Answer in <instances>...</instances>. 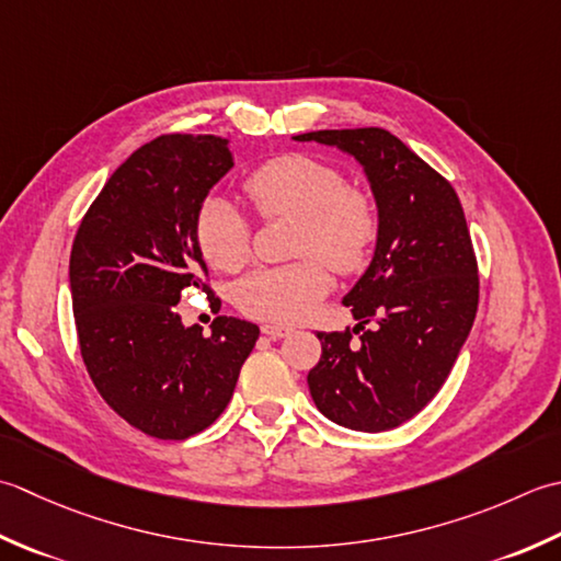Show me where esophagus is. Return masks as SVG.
I'll return each mask as SVG.
<instances>
[{"label":"esophagus","instance_id":"34e87169","mask_svg":"<svg viewBox=\"0 0 561 561\" xmlns=\"http://www.w3.org/2000/svg\"><path fill=\"white\" fill-rule=\"evenodd\" d=\"M261 331H264V334L271 336V339H285V336L293 334V329L283 327V324H264V327H261Z\"/></svg>","mask_w":561,"mask_h":561}]
</instances>
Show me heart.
<instances>
[{
  "mask_svg": "<svg viewBox=\"0 0 561 561\" xmlns=\"http://www.w3.org/2000/svg\"><path fill=\"white\" fill-rule=\"evenodd\" d=\"M244 191L264 217H297V256L317 259L247 273L234 285V302L249 317L266 322H302L331 288L323 260L339 273H353L365 264L377 237L375 203L365 191L346 186V176L334 164L310 154L268 159L251 171ZM196 239L205 261L217 271L247 264L251 227L227 198L210 196L201 205Z\"/></svg>",
  "mask_w": 561,
  "mask_h": 561,
  "instance_id": "1",
  "label": "heart"
}]
</instances>
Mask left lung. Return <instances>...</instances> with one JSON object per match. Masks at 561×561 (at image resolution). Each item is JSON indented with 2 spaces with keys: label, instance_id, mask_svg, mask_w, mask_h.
<instances>
[{
  "label": "left lung",
  "instance_id": "1",
  "mask_svg": "<svg viewBox=\"0 0 561 561\" xmlns=\"http://www.w3.org/2000/svg\"><path fill=\"white\" fill-rule=\"evenodd\" d=\"M293 140L356 159L377 208L370 266L344 295L358 324L344 334L319 331L322 358L307 375L310 394L344 428H397L438 394L477 314V259L460 198L382 128L314 130ZM368 321L373 330L364 329ZM353 333L362 334L358 342Z\"/></svg>",
  "mask_w": 561,
  "mask_h": 561
}]
</instances>
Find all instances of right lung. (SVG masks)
I'll list each match as a JSON object with an SVG mask.
<instances>
[{
	"instance_id": "1",
	"label": "right lung",
	"mask_w": 561,
	"mask_h": 561,
	"mask_svg": "<svg viewBox=\"0 0 561 561\" xmlns=\"http://www.w3.org/2000/svg\"><path fill=\"white\" fill-rule=\"evenodd\" d=\"M232 167L225 137H157L113 171L75 237L70 293L89 377L152 438L208 428L259 339V327L237 317H217L203 336L176 312L191 285L208 293L196 217Z\"/></svg>"
}]
</instances>
